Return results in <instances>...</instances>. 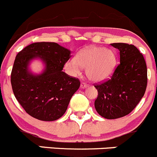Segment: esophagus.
Listing matches in <instances>:
<instances>
[{
	"mask_svg": "<svg viewBox=\"0 0 157 157\" xmlns=\"http://www.w3.org/2000/svg\"><path fill=\"white\" fill-rule=\"evenodd\" d=\"M80 87H81V88H87V87H88V84L85 83V82H82V83H81Z\"/></svg>",
	"mask_w": 157,
	"mask_h": 157,
	"instance_id": "34e87169",
	"label": "esophagus"
}]
</instances>
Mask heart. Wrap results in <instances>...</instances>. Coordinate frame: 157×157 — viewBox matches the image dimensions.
<instances>
[{
    "label": "heart",
    "mask_w": 157,
    "mask_h": 157,
    "mask_svg": "<svg viewBox=\"0 0 157 157\" xmlns=\"http://www.w3.org/2000/svg\"><path fill=\"white\" fill-rule=\"evenodd\" d=\"M117 59L114 51L98 46L86 48L65 63V69L70 75L77 76L86 69L87 77L92 82H100L112 75Z\"/></svg>",
    "instance_id": "b5f03b06"
}]
</instances>
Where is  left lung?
<instances>
[{
  "mask_svg": "<svg viewBox=\"0 0 157 157\" xmlns=\"http://www.w3.org/2000/svg\"><path fill=\"white\" fill-rule=\"evenodd\" d=\"M120 51V64L110 79L96 85L94 108L101 117L117 119L131 112L145 93L147 69L142 53L133 45L111 43Z\"/></svg>",
  "mask_w": 157,
  "mask_h": 157,
  "instance_id": "obj_1",
  "label": "left lung"
}]
</instances>
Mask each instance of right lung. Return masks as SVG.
<instances>
[{"label": "right lung", "mask_w": 157, "mask_h": 157, "mask_svg": "<svg viewBox=\"0 0 157 157\" xmlns=\"http://www.w3.org/2000/svg\"><path fill=\"white\" fill-rule=\"evenodd\" d=\"M71 51L58 43L41 42L26 46L18 52L11 72L12 89L15 98L26 112L34 118L53 121L66 111L80 82L63 72ZM40 59L44 69L33 74L29 65Z\"/></svg>", "instance_id": "right-lung-1"}]
</instances>
